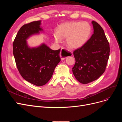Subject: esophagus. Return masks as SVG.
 <instances>
[{
    "mask_svg": "<svg viewBox=\"0 0 122 122\" xmlns=\"http://www.w3.org/2000/svg\"><path fill=\"white\" fill-rule=\"evenodd\" d=\"M72 53L69 52L67 49L65 48H62L61 49V54H60V56L61 58V60H64L66 58L69 56H71Z\"/></svg>",
    "mask_w": 122,
    "mask_h": 122,
    "instance_id": "1",
    "label": "esophagus"
}]
</instances>
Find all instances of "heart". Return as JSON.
<instances>
[{
    "mask_svg": "<svg viewBox=\"0 0 122 122\" xmlns=\"http://www.w3.org/2000/svg\"><path fill=\"white\" fill-rule=\"evenodd\" d=\"M91 32V26L87 22H68L59 26L57 34H54V38L56 42H60L61 38L67 39L68 46L71 49H76L87 42Z\"/></svg>",
    "mask_w": 122,
    "mask_h": 122,
    "instance_id": "obj_1",
    "label": "heart"
}]
</instances>
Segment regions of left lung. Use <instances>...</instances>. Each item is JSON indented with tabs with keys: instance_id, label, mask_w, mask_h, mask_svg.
<instances>
[{
	"instance_id": "8db88e82",
	"label": "left lung",
	"mask_w": 122,
	"mask_h": 122,
	"mask_svg": "<svg viewBox=\"0 0 122 122\" xmlns=\"http://www.w3.org/2000/svg\"><path fill=\"white\" fill-rule=\"evenodd\" d=\"M92 23L94 34L82 47L73 52L76 61L73 73L82 84L97 80L103 74L109 56V44L104 30L96 22Z\"/></svg>"
}]
</instances>
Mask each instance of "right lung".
Returning <instances> with one entry per match:
<instances>
[{"instance_id":"obj_1","label":"right lung","mask_w":122,"mask_h":122,"mask_svg":"<svg viewBox=\"0 0 122 122\" xmlns=\"http://www.w3.org/2000/svg\"><path fill=\"white\" fill-rule=\"evenodd\" d=\"M41 24L40 20L23 25L13 44V54L20 75L28 82L38 86L49 81L61 61V49L53 50L45 44L38 47L28 46L26 39L43 31Z\"/></svg>"}]
</instances>
